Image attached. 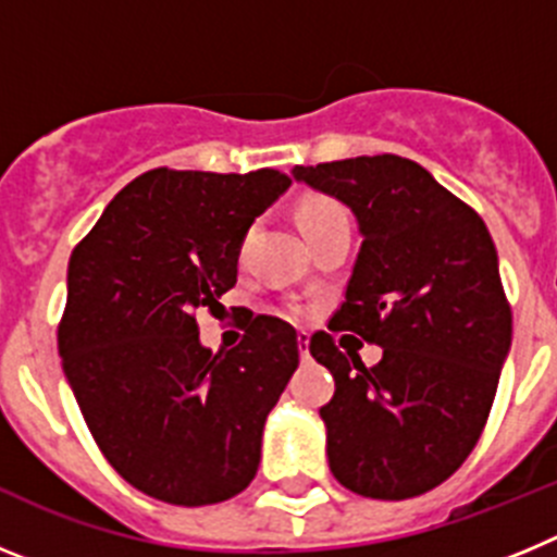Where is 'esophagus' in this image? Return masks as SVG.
<instances>
[{
	"mask_svg": "<svg viewBox=\"0 0 557 557\" xmlns=\"http://www.w3.org/2000/svg\"><path fill=\"white\" fill-rule=\"evenodd\" d=\"M298 354H301V359L307 362V359H309V337H307V334H298Z\"/></svg>",
	"mask_w": 557,
	"mask_h": 557,
	"instance_id": "obj_1",
	"label": "esophagus"
}]
</instances>
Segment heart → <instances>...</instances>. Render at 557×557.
<instances>
[{
	"instance_id": "1",
	"label": "heart",
	"mask_w": 557,
	"mask_h": 557,
	"mask_svg": "<svg viewBox=\"0 0 557 557\" xmlns=\"http://www.w3.org/2000/svg\"><path fill=\"white\" fill-rule=\"evenodd\" d=\"M337 220H348L346 209L337 203V200L329 198H309L307 203L301 206V225L304 231H314L321 228V225L337 223Z\"/></svg>"
}]
</instances>
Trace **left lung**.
<instances>
[{
	"label": "left lung",
	"instance_id": "obj_1",
	"mask_svg": "<svg viewBox=\"0 0 557 557\" xmlns=\"http://www.w3.org/2000/svg\"><path fill=\"white\" fill-rule=\"evenodd\" d=\"M293 178L343 200L362 234L329 329L383 346L366 369L331 332L309 339L334 376L321 407L329 469L371 499L426 494L480 441L508 357L513 318L494 239L469 203L393 152L295 166Z\"/></svg>",
	"mask_w": 557,
	"mask_h": 557
}]
</instances>
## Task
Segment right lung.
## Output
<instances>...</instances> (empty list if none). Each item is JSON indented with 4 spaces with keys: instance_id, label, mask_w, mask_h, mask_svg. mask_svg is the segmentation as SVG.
Returning a JSON list of instances; mask_svg holds the SVG:
<instances>
[{
    "instance_id": "right-lung-1",
    "label": "right lung",
    "mask_w": 557,
    "mask_h": 557,
    "mask_svg": "<svg viewBox=\"0 0 557 557\" xmlns=\"http://www.w3.org/2000/svg\"><path fill=\"white\" fill-rule=\"evenodd\" d=\"M278 170H150L72 250L58 351L113 471L152 499L200 508L250 485L268 412L298 368V334L250 312L243 343L211 354L195 312L223 307Z\"/></svg>"
}]
</instances>
